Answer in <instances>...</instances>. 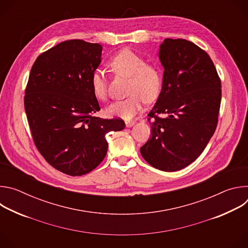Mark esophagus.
I'll use <instances>...</instances> for the list:
<instances>
[{
    "mask_svg": "<svg viewBox=\"0 0 248 248\" xmlns=\"http://www.w3.org/2000/svg\"><path fill=\"white\" fill-rule=\"evenodd\" d=\"M124 123H125V125H126L127 127H130V126H132V125L134 124V122H133V121H130V120H125Z\"/></svg>",
    "mask_w": 248,
    "mask_h": 248,
    "instance_id": "obj_1",
    "label": "esophagus"
}]
</instances>
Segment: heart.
Returning a JSON list of instances; mask_svg holds the SVG:
<instances>
[{
  "label": "heart",
  "instance_id": "b5f03b06",
  "mask_svg": "<svg viewBox=\"0 0 248 248\" xmlns=\"http://www.w3.org/2000/svg\"><path fill=\"white\" fill-rule=\"evenodd\" d=\"M109 66L117 75L129 78L128 97L111 104L107 113L111 117L129 119L142 110L145 100H156L161 92L163 78L158 66L145 62L143 57L129 49H124L109 62ZM90 86L94 97L99 101L108 99V82L104 73L95 69L90 78Z\"/></svg>",
  "mask_w": 248,
  "mask_h": 248
}]
</instances>
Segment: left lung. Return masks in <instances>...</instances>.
<instances>
[{"label": "left lung", "mask_w": 248, "mask_h": 248, "mask_svg": "<svg viewBox=\"0 0 248 248\" xmlns=\"http://www.w3.org/2000/svg\"><path fill=\"white\" fill-rule=\"evenodd\" d=\"M159 58L163 86L148 114L151 136L140 153L152 167L175 171L194 162L213 136L222 85L209 55L190 41L165 39Z\"/></svg>", "instance_id": "obj_1"}]
</instances>
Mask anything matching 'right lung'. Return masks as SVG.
I'll return each instance as SVG.
<instances>
[{
  "label": "right lung",
  "mask_w": 248,
  "mask_h": 248,
  "mask_svg": "<svg viewBox=\"0 0 248 248\" xmlns=\"http://www.w3.org/2000/svg\"><path fill=\"white\" fill-rule=\"evenodd\" d=\"M102 46L67 40L34 62L25 88L24 109L34 144L56 170L82 175L108 150L106 134L124 128L120 118L101 119L90 78L101 62Z\"/></svg>",
  "instance_id": "1"
}]
</instances>
